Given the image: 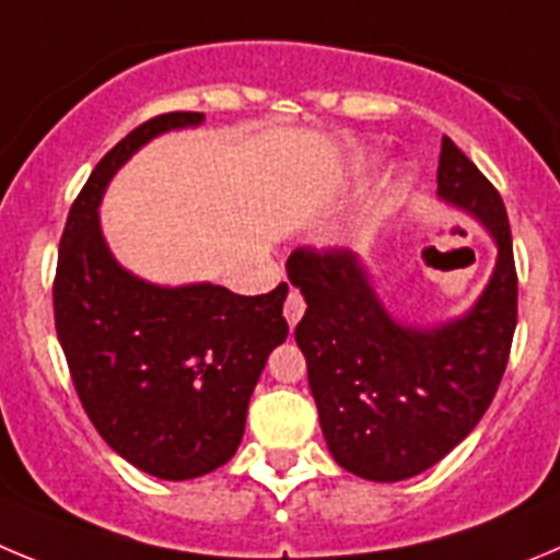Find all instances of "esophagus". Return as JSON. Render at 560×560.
Returning <instances> with one entry per match:
<instances>
[{"label":"esophagus","instance_id":"esophagus-1","mask_svg":"<svg viewBox=\"0 0 560 560\" xmlns=\"http://www.w3.org/2000/svg\"><path fill=\"white\" fill-rule=\"evenodd\" d=\"M306 310V301L304 295H301L299 290H290L287 292V301H284V317H287V324L295 326L301 320V315H304Z\"/></svg>","mask_w":560,"mask_h":560}]
</instances>
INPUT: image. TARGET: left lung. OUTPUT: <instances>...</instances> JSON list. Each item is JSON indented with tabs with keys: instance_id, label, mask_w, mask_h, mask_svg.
<instances>
[{
	"instance_id": "left-lung-1",
	"label": "left lung",
	"mask_w": 560,
	"mask_h": 560,
	"mask_svg": "<svg viewBox=\"0 0 560 560\" xmlns=\"http://www.w3.org/2000/svg\"><path fill=\"white\" fill-rule=\"evenodd\" d=\"M438 195L471 211L500 259L477 306L438 329L390 320L346 248H295L290 281L306 312L295 342L329 452L365 480L399 482L450 455L486 416L511 357L518 279L500 192L450 136L441 139Z\"/></svg>"
}]
</instances>
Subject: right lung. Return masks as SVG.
Returning a JSON list of instances; mask_svg holds the SVG:
<instances>
[{"label": "right lung", "instance_id": "obj_1", "mask_svg": "<svg viewBox=\"0 0 560 560\" xmlns=\"http://www.w3.org/2000/svg\"><path fill=\"white\" fill-rule=\"evenodd\" d=\"M200 119L159 114L100 159L69 209L52 281L55 331L85 416L110 450L161 480L231 460L261 368L290 331L284 281L265 295L164 290L125 273L105 248L97 203L110 175L153 136Z\"/></svg>", "mask_w": 560, "mask_h": 560}]
</instances>
